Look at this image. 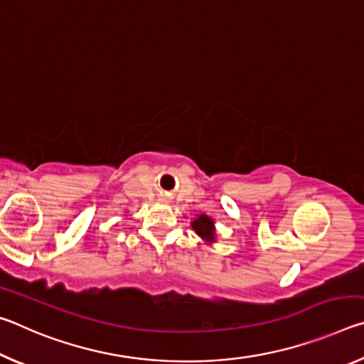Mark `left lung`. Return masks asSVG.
<instances>
[{"label": "left lung", "mask_w": 364, "mask_h": 364, "mask_svg": "<svg viewBox=\"0 0 364 364\" xmlns=\"http://www.w3.org/2000/svg\"><path fill=\"white\" fill-rule=\"evenodd\" d=\"M193 228L199 236L207 239V241H213V221L207 215H200L199 218L193 221Z\"/></svg>", "instance_id": "1"}]
</instances>
